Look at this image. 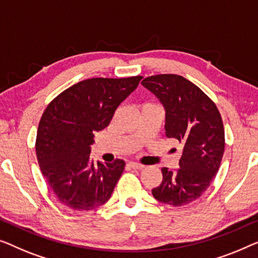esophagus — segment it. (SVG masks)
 I'll return each mask as SVG.
<instances>
[{
    "label": "esophagus",
    "instance_id": "esophagus-1",
    "mask_svg": "<svg viewBox=\"0 0 258 258\" xmlns=\"http://www.w3.org/2000/svg\"><path fill=\"white\" fill-rule=\"evenodd\" d=\"M127 166L130 167V168H132V169H143L144 167H145L144 165L139 164V162H134V161H132V162H128Z\"/></svg>",
    "mask_w": 258,
    "mask_h": 258
}]
</instances>
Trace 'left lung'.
I'll return each mask as SVG.
<instances>
[{
  "mask_svg": "<svg viewBox=\"0 0 258 258\" xmlns=\"http://www.w3.org/2000/svg\"><path fill=\"white\" fill-rule=\"evenodd\" d=\"M166 111V137L182 144L180 168H161L162 181L152 189L158 201L180 207L201 197L219 172L224 128L216 105L200 88L179 75H155L141 82Z\"/></svg>",
  "mask_w": 258,
  "mask_h": 258,
  "instance_id": "1",
  "label": "left lung"
}]
</instances>
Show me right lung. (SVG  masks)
Wrapping results in <instances>:
<instances>
[{
	"mask_svg": "<svg viewBox=\"0 0 258 258\" xmlns=\"http://www.w3.org/2000/svg\"><path fill=\"white\" fill-rule=\"evenodd\" d=\"M141 78L86 79L58 94L43 112L36 155L46 183L63 206L89 212L111 198L125 161L94 164L90 158L93 137L108 126Z\"/></svg>",
	"mask_w": 258,
	"mask_h": 258,
	"instance_id": "1",
	"label": "right lung"
}]
</instances>
